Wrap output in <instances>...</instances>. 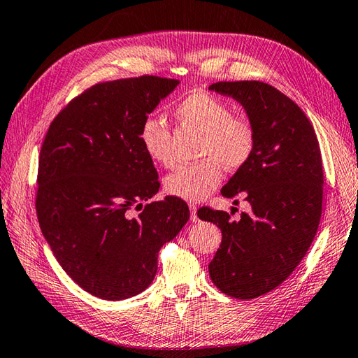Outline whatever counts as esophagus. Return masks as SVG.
<instances>
[{"mask_svg":"<svg viewBox=\"0 0 358 358\" xmlns=\"http://www.w3.org/2000/svg\"><path fill=\"white\" fill-rule=\"evenodd\" d=\"M189 209H191V220H192V222H199L197 205H194V203H189Z\"/></svg>","mask_w":358,"mask_h":358,"instance_id":"1","label":"esophagus"}]
</instances>
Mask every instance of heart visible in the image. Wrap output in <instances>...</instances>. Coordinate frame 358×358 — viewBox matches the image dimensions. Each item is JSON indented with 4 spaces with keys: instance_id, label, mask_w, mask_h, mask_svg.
<instances>
[{
    "instance_id": "heart-1",
    "label": "heart",
    "mask_w": 358,
    "mask_h": 358,
    "mask_svg": "<svg viewBox=\"0 0 358 358\" xmlns=\"http://www.w3.org/2000/svg\"><path fill=\"white\" fill-rule=\"evenodd\" d=\"M175 115L189 127L203 135L200 157L208 158L197 164H183L164 180V189L173 197L199 201L208 197L222 181V164L236 171L250 159L256 144V130L247 116L233 115V108L205 91L183 97L175 107ZM139 141L155 163L171 167L175 161L172 133L163 117H145L139 129Z\"/></svg>"
}]
</instances>
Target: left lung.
Here are the masks:
<instances>
[{
	"mask_svg": "<svg viewBox=\"0 0 358 358\" xmlns=\"http://www.w3.org/2000/svg\"><path fill=\"white\" fill-rule=\"evenodd\" d=\"M209 90L239 102L256 130L250 159L222 187L227 199L243 195L251 213L233 220L208 208L200 215L222 231L209 276L227 295L253 299L292 275L317 234L324 183L320 144L304 111L268 83L217 82Z\"/></svg>",
	"mask_w": 358,
	"mask_h": 358,
	"instance_id": "obj_1",
	"label": "left lung"
}]
</instances>
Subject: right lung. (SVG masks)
<instances>
[{
	"instance_id": "1",
	"label": "right lung",
	"mask_w": 358,
	"mask_h": 358,
	"mask_svg": "<svg viewBox=\"0 0 358 358\" xmlns=\"http://www.w3.org/2000/svg\"><path fill=\"white\" fill-rule=\"evenodd\" d=\"M178 80L141 76L96 83L54 117L40 150L38 223L73 281L97 298L144 292L158 251L189 220L178 197L150 200L159 181L139 141L144 119ZM131 208H141L136 217Z\"/></svg>"
}]
</instances>
